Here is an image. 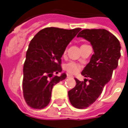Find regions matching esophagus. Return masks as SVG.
Instances as JSON below:
<instances>
[{
    "instance_id": "obj_1",
    "label": "esophagus",
    "mask_w": 128,
    "mask_h": 128,
    "mask_svg": "<svg viewBox=\"0 0 128 128\" xmlns=\"http://www.w3.org/2000/svg\"><path fill=\"white\" fill-rule=\"evenodd\" d=\"M71 76H72L70 75V74H67V75H66V77H67V78H70V77H71Z\"/></svg>"
}]
</instances>
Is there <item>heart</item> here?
I'll list each match as a JSON object with an SVG mask.
<instances>
[{
    "label": "heart",
    "mask_w": 128,
    "mask_h": 128,
    "mask_svg": "<svg viewBox=\"0 0 128 128\" xmlns=\"http://www.w3.org/2000/svg\"><path fill=\"white\" fill-rule=\"evenodd\" d=\"M65 70L70 73H76L79 70V66L74 62H70L65 65Z\"/></svg>",
    "instance_id": "obj_1"
}]
</instances>
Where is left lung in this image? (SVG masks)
I'll use <instances>...</instances> for the list:
<instances>
[{"instance_id": "8db88e82", "label": "left lung", "mask_w": 128, "mask_h": 128, "mask_svg": "<svg viewBox=\"0 0 128 128\" xmlns=\"http://www.w3.org/2000/svg\"><path fill=\"white\" fill-rule=\"evenodd\" d=\"M77 36L90 41L94 52L82 72V76L90 79L80 82L75 78L76 87L68 91L71 104L76 108L84 109L96 102L110 82L121 56V46L115 36L104 29L83 30Z\"/></svg>"}]
</instances>
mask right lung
Wrapping results in <instances>:
<instances>
[{"instance_id":"add662e5","label":"right lung","mask_w":128,"mask_h":128,"mask_svg":"<svg viewBox=\"0 0 128 128\" xmlns=\"http://www.w3.org/2000/svg\"><path fill=\"white\" fill-rule=\"evenodd\" d=\"M81 28L64 30L46 27L34 36L29 44L24 64L23 92L26 104L34 109L46 107L55 84L66 78V75L53 76L62 71V55L66 46Z\"/></svg>"}]
</instances>
